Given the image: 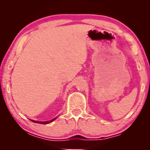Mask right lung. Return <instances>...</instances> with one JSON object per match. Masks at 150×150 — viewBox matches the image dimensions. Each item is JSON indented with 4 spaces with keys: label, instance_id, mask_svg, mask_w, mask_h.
<instances>
[{
    "label": "right lung",
    "instance_id": "add662e5",
    "mask_svg": "<svg viewBox=\"0 0 150 150\" xmlns=\"http://www.w3.org/2000/svg\"><path fill=\"white\" fill-rule=\"evenodd\" d=\"M57 118V117L54 118V119H53V120H50V121H48V122H38V121H35V120H30L31 121V122H34V123H38V124H50V123H51L52 122H53V121L56 120Z\"/></svg>",
    "mask_w": 150,
    "mask_h": 150
}]
</instances>
